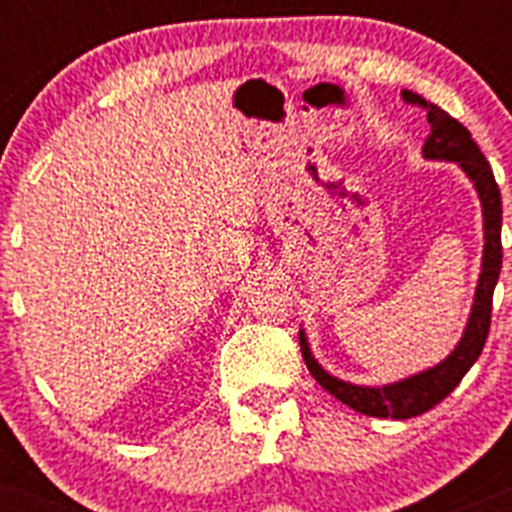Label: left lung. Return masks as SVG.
Segmentation results:
<instances>
[{
	"instance_id": "left-lung-1",
	"label": "left lung",
	"mask_w": 512,
	"mask_h": 512,
	"mask_svg": "<svg viewBox=\"0 0 512 512\" xmlns=\"http://www.w3.org/2000/svg\"><path fill=\"white\" fill-rule=\"evenodd\" d=\"M402 99L413 104V107H423L428 122H431V133L423 143V156L456 161L461 169L467 171V176L477 187L479 200H482V212H485V261H482V274H479L477 295H474V307L472 315H469L467 330H464V338H461L449 359L428 369V372L402 379L397 384H387V387H356V384L341 382V379L330 377L328 372L320 369V364L312 359L310 348H307L305 333L300 330L302 359H305L307 369H310V374L323 390L338 397L348 408H354L356 413L395 420L415 418V415H423L436 408L438 402L443 397H449L456 384L464 379V374L472 369V364L485 348L487 333H490L492 292H495L500 266H503V241H500L503 200H500V187H497L495 174L487 164L485 153L479 151V146L472 140V133L459 120H454L449 112H443L438 104L425 102L420 94L413 92H402Z\"/></svg>"
}]
</instances>
